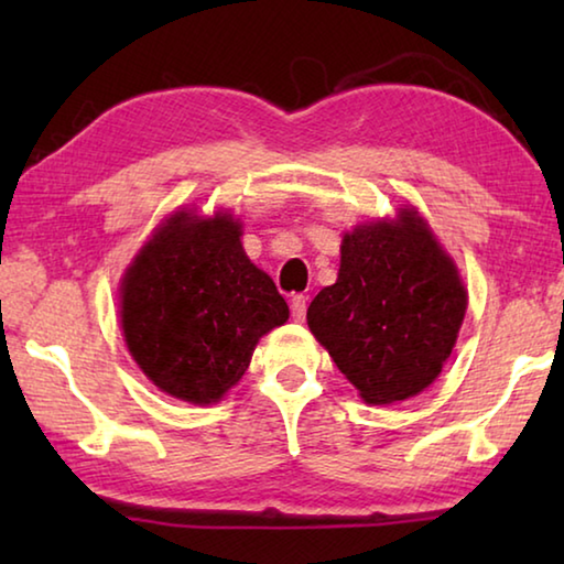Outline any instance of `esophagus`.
I'll return each instance as SVG.
<instances>
[{"label": "esophagus", "instance_id": "34e87169", "mask_svg": "<svg viewBox=\"0 0 564 564\" xmlns=\"http://www.w3.org/2000/svg\"><path fill=\"white\" fill-rule=\"evenodd\" d=\"M305 308H308V299H305L303 293L293 295V299H291V316H293V321L301 323L305 318Z\"/></svg>", "mask_w": 564, "mask_h": 564}]
</instances>
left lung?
Listing matches in <instances>:
<instances>
[{
    "instance_id": "8db88e82",
    "label": "left lung",
    "mask_w": 564,
    "mask_h": 564,
    "mask_svg": "<svg viewBox=\"0 0 564 564\" xmlns=\"http://www.w3.org/2000/svg\"><path fill=\"white\" fill-rule=\"evenodd\" d=\"M467 291L415 208L343 236L338 281L308 305V328L370 405L425 390L451 358Z\"/></svg>"
}]
</instances>
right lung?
I'll use <instances>...</instances> for the list:
<instances>
[{
    "instance_id": "1",
    "label": "right lung",
    "mask_w": 564,
    "mask_h": 564,
    "mask_svg": "<svg viewBox=\"0 0 564 564\" xmlns=\"http://www.w3.org/2000/svg\"><path fill=\"white\" fill-rule=\"evenodd\" d=\"M289 321L271 275L256 269L231 214L176 212L121 279V328L159 390L194 405L221 400L261 336Z\"/></svg>"
}]
</instances>
